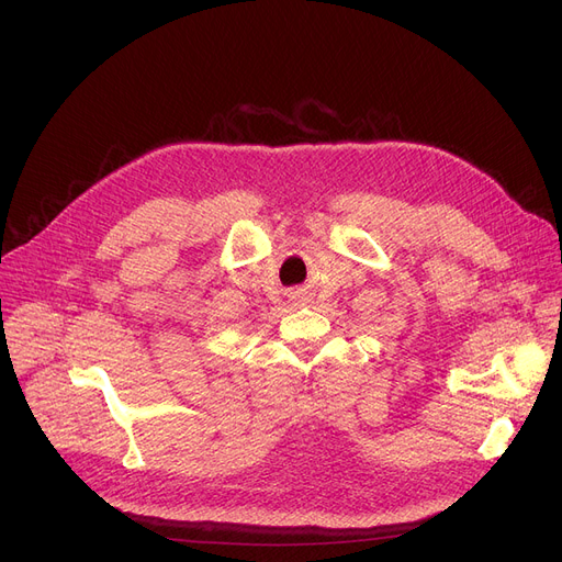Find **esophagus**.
<instances>
[{
  "instance_id": "34e87169",
  "label": "esophagus",
  "mask_w": 562,
  "mask_h": 562,
  "mask_svg": "<svg viewBox=\"0 0 562 562\" xmlns=\"http://www.w3.org/2000/svg\"><path fill=\"white\" fill-rule=\"evenodd\" d=\"M291 299H293V303H296V305H310V301H312V296H310L307 291H296Z\"/></svg>"
}]
</instances>
